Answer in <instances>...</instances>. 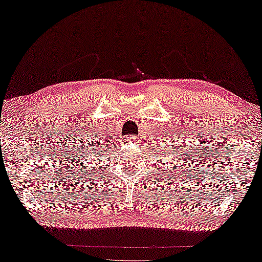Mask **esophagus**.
Returning <instances> with one entry per match:
<instances>
[{"label": "esophagus", "instance_id": "esophagus-1", "mask_svg": "<svg viewBox=\"0 0 262 262\" xmlns=\"http://www.w3.org/2000/svg\"><path fill=\"white\" fill-rule=\"evenodd\" d=\"M125 139H126V141H131V143H136L137 139H138V138H137L136 136H126Z\"/></svg>", "mask_w": 262, "mask_h": 262}]
</instances>
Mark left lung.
<instances>
[{
	"label": "left lung",
	"mask_w": 262,
	"mask_h": 262,
	"mask_svg": "<svg viewBox=\"0 0 262 262\" xmlns=\"http://www.w3.org/2000/svg\"><path fill=\"white\" fill-rule=\"evenodd\" d=\"M161 143H162V141H161ZM167 146H168V145H167ZM157 147H159V148H157V153L156 152H154L153 154H154V156H158V157H160V156H164V154H166V152H168V148H166V146L164 147V148H160V145H157ZM171 147H174V145H171ZM180 147H181V146H180ZM171 152V151H170ZM162 152V155H160V153ZM169 156H170V153H169ZM160 166V165H159ZM175 169H177V168H175Z\"/></svg>",
	"instance_id": "obj_1"
}]
</instances>
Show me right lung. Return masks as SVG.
<instances>
[{
  "mask_svg": "<svg viewBox=\"0 0 262 262\" xmlns=\"http://www.w3.org/2000/svg\"><path fill=\"white\" fill-rule=\"evenodd\" d=\"M101 141V144L100 143H96V141H95V143H91V144H89V149H88V151H85V152H83L82 153V157H81V158H79V159L78 160H75L74 161V166L76 167V169H75V171H76V173H78V171H79V174H81V177H82V175H84V173L85 174H87L88 173V170L89 169H95V167H94V166H92V164H91V162H92V160H89V159H91V158H87L88 156H89V154H96V156H98V153H100V152H103V147H102V140H100ZM97 150L98 152H96V151ZM87 151H89L90 153L88 155H85V153ZM100 169H101V167H100ZM89 171H91V170H89ZM97 173H100V170H97Z\"/></svg>",
  "mask_w": 262,
  "mask_h": 262,
  "instance_id": "1",
  "label": "right lung"
}]
</instances>
